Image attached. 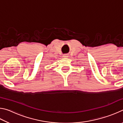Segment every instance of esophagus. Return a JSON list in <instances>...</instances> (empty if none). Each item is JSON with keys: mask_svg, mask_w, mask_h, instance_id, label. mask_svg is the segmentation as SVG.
I'll return each mask as SVG.
<instances>
[{"mask_svg": "<svg viewBox=\"0 0 123 123\" xmlns=\"http://www.w3.org/2000/svg\"><path fill=\"white\" fill-rule=\"evenodd\" d=\"M63 57L64 58H67V57H68V55H67V54H65V55H64L63 56Z\"/></svg>", "mask_w": 123, "mask_h": 123, "instance_id": "1", "label": "esophagus"}]
</instances>
